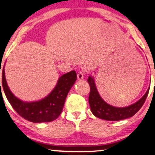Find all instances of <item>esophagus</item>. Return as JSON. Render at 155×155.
<instances>
[{
  "instance_id": "1",
  "label": "esophagus",
  "mask_w": 155,
  "mask_h": 155,
  "mask_svg": "<svg viewBox=\"0 0 155 155\" xmlns=\"http://www.w3.org/2000/svg\"><path fill=\"white\" fill-rule=\"evenodd\" d=\"M84 74L83 72H79L77 74V79L79 80V81H81V80H82L84 79Z\"/></svg>"
}]
</instances>
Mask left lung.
Instances as JSON below:
<instances>
[{
	"mask_svg": "<svg viewBox=\"0 0 155 155\" xmlns=\"http://www.w3.org/2000/svg\"><path fill=\"white\" fill-rule=\"evenodd\" d=\"M87 81L90 87L89 104L92 113L97 118L108 121H119L133 117L144 104L149 91V87L143 97L134 104L125 107H116L107 104L101 97L96 87L95 78L90 74Z\"/></svg>",
	"mask_w": 155,
	"mask_h": 155,
	"instance_id": "1",
	"label": "left lung"
}]
</instances>
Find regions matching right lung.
Listing matches in <instances>:
<instances>
[{
  "instance_id": "add662e5",
  "label": "right lung",
  "mask_w": 155,
  "mask_h": 155,
  "mask_svg": "<svg viewBox=\"0 0 155 155\" xmlns=\"http://www.w3.org/2000/svg\"><path fill=\"white\" fill-rule=\"evenodd\" d=\"M4 68L5 64L2 70L3 91L8 102L17 114L25 120L35 123L51 122L60 116L63 111L68 93L76 81L75 71L67 73L59 77L54 88L43 99L27 102L16 97L10 90L6 82Z\"/></svg>"
}]
</instances>
